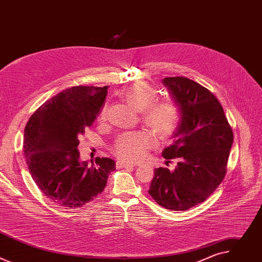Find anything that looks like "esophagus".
I'll return each mask as SVG.
<instances>
[{
  "label": "esophagus",
  "instance_id": "esophagus-1",
  "mask_svg": "<svg viewBox=\"0 0 262 262\" xmlns=\"http://www.w3.org/2000/svg\"><path fill=\"white\" fill-rule=\"evenodd\" d=\"M116 166L117 168H127V167H134L133 164H128L126 162H123V161H117L116 163Z\"/></svg>",
  "mask_w": 262,
  "mask_h": 262
}]
</instances>
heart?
<instances>
[{
  "label": "heart",
  "mask_w": 262,
  "mask_h": 262,
  "mask_svg": "<svg viewBox=\"0 0 262 262\" xmlns=\"http://www.w3.org/2000/svg\"><path fill=\"white\" fill-rule=\"evenodd\" d=\"M121 97L136 111L141 112L142 121L162 140L170 138L178 127L180 112L171 100L155 101L157 91L146 83H134L120 92ZM106 117V105L100 112V119ZM155 145L152 135L147 132H127L119 136L114 144V152L121 160H141L149 148Z\"/></svg>",
  "instance_id": "1"
}]
</instances>
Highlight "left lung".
<instances>
[{
	"instance_id": "left-lung-1",
	"label": "left lung",
	"mask_w": 262,
	"mask_h": 262,
	"mask_svg": "<svg viewBox=\"0 0 262 262\" xmlns=\"http://www.w3.org/2000/svg\"><path fill=\"white\" fill-rule=\"evenodd\" d=\"M162 82L180 112L174 142L162 156L179 161L174 171L155 170L148 193L167 209L186 210L206 200L225 177L233 134L209 90L183 77Z\"/></svg>"
}]
</instances>
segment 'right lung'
<instances>
[{"instance_id":"1","label":"right lung","mask_w":262,"mask_h":262,"mask_svg":"<svg viewBox=\"0 0 262 262\" xmlns=\"http://www.w3.org/2000/svg\"><path fill=\"white\" fill-rule=\"evenodd\" d=\"M107 86H76L47 100L25 128L24 152L30 174L55 204L79 208L104 190L115 162L82 161L78 146L104 102Z\"/></svg>"}]
</instances>
